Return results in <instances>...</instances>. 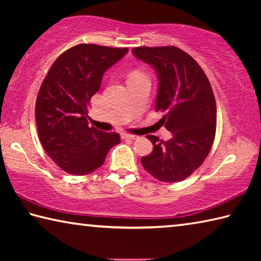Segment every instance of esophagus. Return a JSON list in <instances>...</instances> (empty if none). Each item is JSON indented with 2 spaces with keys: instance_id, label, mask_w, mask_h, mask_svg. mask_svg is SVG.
Instances as JSON below:
<instances>
[{
  "instance_id": "esophagus-1",
  "label": "esophagus",
  "mask_w": 261,
  "mask_h": 261,
  "mask_svg": "<svg viewBox=\"0 0 261 261\" xmlns=\"http://www.w3.org/2000/svg\"><path fill=\"white\" fill-rule=\"evenodd\" d=\"M122 138H123V139H131V140H134V139H137V138H138V136L123 134V135H122Z\"/></svg>"
}]
</instances>
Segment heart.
Masks as SVG:
<instances>
[{"instance_id": "b5f03b06", "label": "heart", "mask_w": 261, "mask_h": 261, "mask_svg": "<svg viewBox=\"0 0 261 261\" xmlns=\"http://www.w3.org/2000/svg\"><path fill=\"white\" fill-rule=\"evenodd\" d=\"M134 74H135V73H134Z\"/></svg>"}]
</instances>
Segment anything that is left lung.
<instances>
[{
	"label": "left lung",
	"mask_w": 261,
	"mask_h": 261,
	"mask_svg": "<svg viewBox=\"0 0 261 261\" xmlns=\"http://www.w3.org/2000/svg\"><path fill=\"white\" fill-rule=\"evenodd\" d=\"M132 53L155 70L159 79L155 110L166 113L159 123L173 134L167 141L147 135L153 151L141 158V165L161 182H179L201 166L213 145L216 130L213 90L200 65L177 47H136Z\"/></svg>",
	"instance_id": "left-lung-1"
}]
</instances>
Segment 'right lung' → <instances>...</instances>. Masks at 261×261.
Instances as JSON below:
<instances>
[{"mask_svg":"<svg viewBox=\"0 0 261 261\" xmlns=\"http://www.w3.org/2000/svg\"><path fill=\"white\" fill-rule=\"evenodd\" d=\"M127 50L81 43L57 57L43 79L35 102L39 139L62 170L79 176L93 173L120 144L116 132L88 126L87 108L106 70Z\"/></svg>","mask_w":261,"mask_h":261,"instance_id":"1","label":"right lung"}]
</instances>
